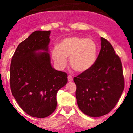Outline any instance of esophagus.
<instances>
[{
  "mask_svg": "<svg viewBox=\"0 0 133 133\" xmlns=\"http://www.w3.org/2000/svg\"><path fill=\"white\" fill-rule=\"evenodd\" d=\"M72 76H71V75H69V76H68V81H69V82H72Z\"/></svg>",
  "mask_w": 133,
  "mask_h": 133,
  "instance_id": "34e87169",
  "label": "esophagus"
}]
</instances>
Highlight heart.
I'll return each instance as SVG.
<instances>
[{"label": "heart", "instance_id": "obj_1", "mask_svg": "<svg viewBox=\"0 0 133 133\" xmlns=\"http://www.w3.org/2000/svg\"><path fill=\"white\" fill-rule=\"evenodd\" d=\"M98 45L92 38L79 36L66 38L58 43L52 51V58L55 64L63 69L67 64L69 57L70 66L78 72H87L95 63Z\"/></svg>", "mask_w": 133, "mask_h": 133}]
</instances>
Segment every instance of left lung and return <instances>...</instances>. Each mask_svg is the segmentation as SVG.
<instances>
[{
    "mask_svg": "<svg viewBox=\"0 0 133 133\" xmlns=\"http://www.w3.org/2000/svg\"><path fill=\"white\" fill-rule=\"evenodd\" d=\"M101 49L95 63L73 81L80 110L89 117L109 113L118 103L124 88L123 67L112 46L101 37Z\"/></svg>",
    "mask_w": 133,
    "mask_h": 133,
    "instance_id": "left-lung-1",
    "label": "left lung"
}]
</instances>
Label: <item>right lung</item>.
<instances>
[{
    "label": "right lung",
    "mask_w": 133,
    "mask_h": 133,
    "mask_svg": "<svg viewBox=\"0 0 133 133\" xmlns=\"http://www.w3.org/2000/svg\"><path fill=\"white\" fill-rule=\"evenodd\" d=\"M50 30L32 32L18 44L10 64L12 94L26 113L36 118L55 111L57 92L67 83V74L50 64Z\"/></svg>",
    "instance_id": "right-lung-1"
}]
</instances>
